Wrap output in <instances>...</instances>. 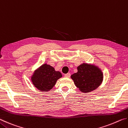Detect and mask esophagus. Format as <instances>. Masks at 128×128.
<instances>
[{"label":"esophagus","mask_w":128,"mask_h":128,"mask_svg":"<svg viewBox=\"0 0 128 128\" xmlns=\"http://www.w3.org/2000/svg\"><path fill=\"white\" fill-rule=\"evenodd\" d=\"M64 76L66 77H67V78H69L70 77V74L69 73H66V74L64 75Z\"/></svg>","instance_id":"34e87169"}]
</instances>
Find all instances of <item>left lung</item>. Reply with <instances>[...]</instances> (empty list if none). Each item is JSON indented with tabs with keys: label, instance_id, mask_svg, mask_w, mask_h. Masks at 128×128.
I'll return each instance as SVG.
<instances>
[{
	"label": "left lung",
	"instance_id": "obj_1",
	"mask_svg": "<svg viewBox=\"0 0 128 128\" xmlns=\"http://www.w3.org/2000/svg\"><path fill=\"white\" fill-rule=\"evenodd\" d=\"M77 70L70 77L76 86L82 92H92L98 88L103 81V72L94 64L82 63L77 67Z\"/></svg>",
	"mask_w": 128,
	"mask_h": 128
}]
</instances>
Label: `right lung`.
Segmentation results:
<instances>
[{
  "instance_id": "add662e5",
  "label": "right lung",
  "mask_w": 128,
  "mask_h": 128,
  "mask_svg": "<svg viewBox=\"0 0 128 128\" xmlns=\"http://www.w3.org/2000/svg\"><path fill=\"white\" fill-rule=\"evenodd\" d=\"M62 77V73L56 71L54 67L44 64L34 71L31 77L33 85L41 92H48Z\"/></svg>"
}]
</instances>
